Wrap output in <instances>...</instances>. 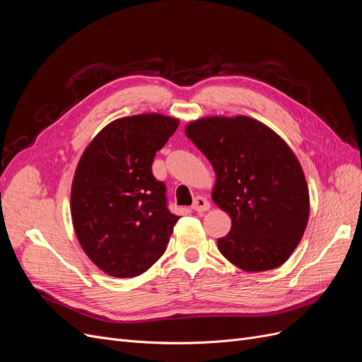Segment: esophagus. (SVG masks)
<instances>
[{
    "label": "esophagus",
    "mask_w": 362,
    "mask_h": 362,
    "mask_svg": "<svg viewBox=\"0 0 362 362\" xmlns=\"http://www.w3.org/2000/svg\"><path fill=\"white\" fill-rule=\"evenodd\" d=\"M192 208H193V210H194L196 213H204V211L210 210V202H208V201L204 198V196H196V199H194Z\"/></svg>",
    "instance_id": "esophagus-1"
}]
</instances>
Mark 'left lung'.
I'll list each match as a JSON object with an SVG mask.
<instances>
[{"mask_svg": "<svg viewBox=\"0 0 362 362\" xmlns=\"http://www.w3.org/2000/svg\"><path fill=\"white\" fill-rule=\"evenodd\" d=\"M185 136L211 163V198L231 217V231L217 240L221 254L246 272L284 264L310 217L308 185L290 146L247 116L193 120Z\"/></svg>", "mask_w": 362, "mask_h": 362, "instance_id": "1", "label": "left lung"}]
</instances>
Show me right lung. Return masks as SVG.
<instances>
[{
	"label": "right lung",
	"instance_id": "1",
	"mask_svg": "<svg viewBox=\"0 0 362 362\" xmlns=\"http://www.w3.org/2000/svg\"><path fill=\"white\" fill-rule=\"evenodd\" d=\"M180 120L160 113L120 117L83 152L71 190L76 238L95 266L115 278L146 272L164 254L178 216L152 161Z\"/></svg>",
	"mask_w": 362,
	"mask_h": 362
}]
</instances>
